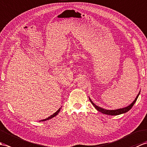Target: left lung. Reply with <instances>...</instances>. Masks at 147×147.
I'll return each mask as SVG.
<instances>
[{
	"label": "left lung",
	"mask_w": 147,
	"mask_h": 147,
	"mask_svg": "<svg viewBox=\"0 0 147 147\" xmlns=\"http://www.w3.org/2000/svg\"><path fill=\"white\" fill-rule=\"evenodd\" d=\"M140 91L139 92V93L138 94V95L136 96V98L135 99V100H134L131 104L127 106V107H124V108H122V109H115V110H107V109H104L103 108H101L98 107V106L96 105L94 103H93L92 100L89 97V99H90V101L91 102V103L92 104V105L94 106L95 108L98 111L102 112V113L104 114H107V115H119V114H124V113H126V112H127V111H129L132 108V107L133 106V105L135 104V103L136 102L137 98H138V96L140 95Z\"/></svg>",
	"instance_id": "obj_1"
}]
</instances>
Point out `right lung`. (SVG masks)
Here are the masks:
<instances>
[{
    "label": "right lung",
    "mask_w": 147,
    "mask_h": 147,
    "mask_svg": "<svg viewBox=\"0 0 147 147\" xmlns=\"http://www.w3.org/2000/svg\"><path fill=\"white\" fill-rule=\"evenodd\" d=\"M61 108H59V110H57V111H56L55 113L53 114V115H51V116L50 117H49L48 118H47V119H43V120H42L43 121H46V120H49V119H52V118H53L54 117H55V116H56V115H57L58 114H59V112H60V111H61Z\"/></svg>",
    "instance_id": "obj_1"
}]
</instances>
